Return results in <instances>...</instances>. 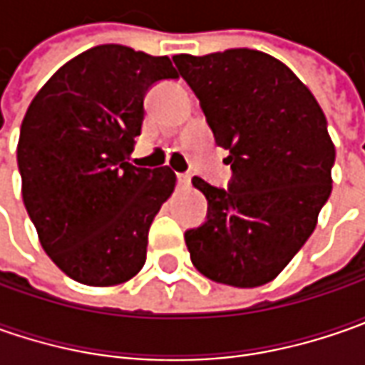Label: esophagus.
<instances>
[{"label": "esophagus", "instance_id": "esophagus-1", "mask_svg": "<svg viewBox=\"0 0 365 365\" xmlns=\"http://www.w3.org/2000/svg\"><path fill=\"white\" fill-rule=\"evenodd\" d=\"M176 182H178V187H189L190 175H176Z\"/></svg>", "mask_w": 365, "mask_h": 365}]
</instances>
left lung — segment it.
Returning a JSON list of instances; mask_svg holds the SVG:
<instances>
[{
	"mask_svg": "<svg viewBox=\"0 0 365 365\" xmlns=\"http://www.w3.org/2000/svg\"><path fill=\"white\" fill-rule=\"evenodd\" d=\"M232 166L227 189L195 176L207 221L185 242L199 272L237 288L284 270L331 195L335 146L313 93L287 64L250 48L173 56Z\"/></svg>",
	"mask_w": 365,
	"mask_h": 365,
	"instance_id": "8db88e82",
	"label": "left lung"
}]
</instances>
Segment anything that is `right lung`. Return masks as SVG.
I'll use <instances>...</instances> for the list:
<instances>
[{
	"mask_svg": "<svg viewBox=\"0 0 365 365\" xmlns=\"http://www.w3.org/2000/svg\"><path fill=\"white\" fill-rule=\"evenodd\" d=\"M176 77L168 56L101 44L61 66L26 111L24 205L44 252L81 284H121L146 262L150 225L176 176L128 160L148 89Z\"/></svg>",
	"mask_w": 365,
	"mask_h": 365,
	"instance_id": "right-lung-1",
	"label": "right lung"
}]
</instances>
